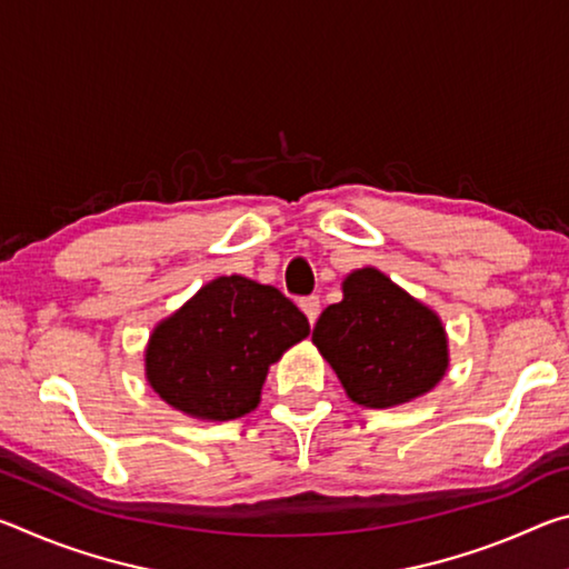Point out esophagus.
Returning a JSON list of instances; mask_svg holds the SVG:
<instances>
[{"instance_id":"34e87169","label":"esophagus","mask_w":569,"mask_h":569,"mask_svg":"<svg viewBox=\"0 0 569 569\" xmlns=\"http://www.w3.org/2000/svg\"><path fill=\"white\" fill-rule=\"evenodd\" d=\"M301 308H303V313H306V319H308V323H316V319H319V313H321V301H319V296H308V298H301Z\"/></svg>"}]
</instances>
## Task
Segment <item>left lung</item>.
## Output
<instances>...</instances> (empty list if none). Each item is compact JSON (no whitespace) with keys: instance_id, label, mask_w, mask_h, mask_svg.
Masks as SVG:
<instances>
[{"instance_id":"8db88e82","label":"left lung","mask_w":569,"mask_h":569,"mask_svg":"<svg viewBox=\"0 0 569 569\" xmlns=\"http://www.w3.org/2000/svg\"><path fill=\"white\" fill-rule=\"evenodd\" d=\"M343 301L313 326V343L349 399L389 409L431 391L447 373V331L439 316L377 268L343 278Z\"/></svg>"}]
</instances>
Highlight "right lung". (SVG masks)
Returning <instances> with one entry per match:
<instances>
[{"label":"right lung","mask_w":569,"mask_h":569,"mask_svg":"<svg viewBox=\"0 0 569 569\" xmlns=\"http://www.w3.org/2000/svg\"><path fill=\"white\" fill-rule=\"evenodd\" d=\"M308 331L306 316L278 288L220 276L156 326L146 377L188 417L238 419L261 401L268 366Z\"/></svg>","instance_id":"1"}]
</instances>
